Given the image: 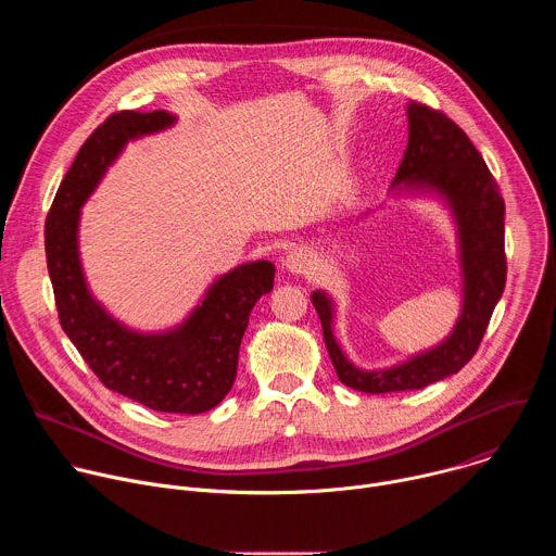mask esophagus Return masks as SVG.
Listing matches in <instances>:
<instances>
[{
	"instance_id": "1",
	"label": "esophagus",
	"mask_w": 556,
	"mask_h": 556,
	"mask_svg": "<svg viewBox=\"0 0 556 556\" xmlns=\"http://www.w3.org/2000/svg\"><path fill=\"white\" fill-rule=\"evenodd\" d=\"M283 268L290 275L296 277H309L316 270V260L307 249H292L286 260H283Z\"/></svg>"
}]
</instances>
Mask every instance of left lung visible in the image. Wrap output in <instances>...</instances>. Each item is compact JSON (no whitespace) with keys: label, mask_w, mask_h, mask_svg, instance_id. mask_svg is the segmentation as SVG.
<instances>
[{"label":"left lung","mask_w":556,"mask_h":556,"mask_svg":"<svg viewBox=\"0 0 556 556\" xmlns=\"http://www.w3.org/2000/svg\"><path fill=\"white\" fill-rule=\"evenodd\" d=\"M409 140L391 182L393 195H433L451 211L457 232L462 273V309L451 334L407 361L361 369L334 337V301L326 290L309 294L324 339L343 384L365 393L412 391L457 374L478 352L491 314L506 286L504 198L484 157L468 136L442 112L412 101L407 105Z\"/></svg>","instance_id":"1"}]
</instances>
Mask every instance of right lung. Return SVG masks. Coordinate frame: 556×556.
I'll return each mask as SVG.
<instances>
[{"instance_id": "1", "label": "right lung", "mask_w": 556, "mask_h": 556, "mask_svg": "<svg viewBox=\"0 0 556 556\" xmlns=\"http://www.w3.org/2000/svg\"><path fill=\"white\" fill-rule=\"evenodd\" d=\"M176 116L118 112L78 149L46 219V260L59 321L101 382L165 414L217 407L237 376L242 337L257 299L273 290L275 264L249 262L217 277L187 319L163 332H138L94 299L78 255L81 206L127 142L176 125Z\"/></svg>"}]
</instances>
